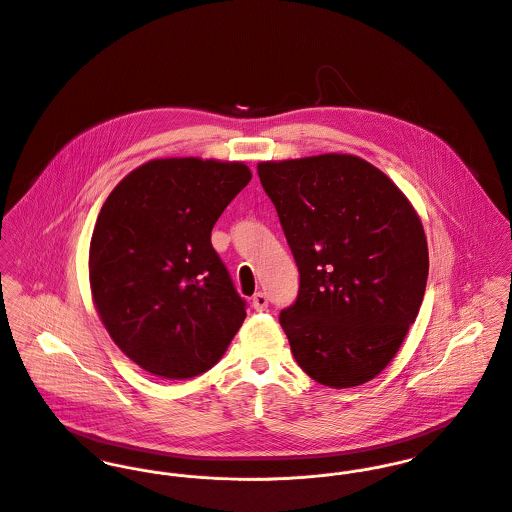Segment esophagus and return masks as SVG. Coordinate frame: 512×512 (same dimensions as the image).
Instances as JSON below:
<instances>
[{"instance_id":"esophagus-1","label":"esophagus","mask_w":512,"mask_h":512,"mask_svg":"<svg viewBox=\"0 0 512 512\" xmlns=\"http://www.w3.org/2000/svg\"><path fill=\"white\" fill-rule=\"evenodd\" d=\"M252 307H254L256 311H266V309H268V297H266V293H256V295L252 297Z\"/></svg>"}]
</instances>
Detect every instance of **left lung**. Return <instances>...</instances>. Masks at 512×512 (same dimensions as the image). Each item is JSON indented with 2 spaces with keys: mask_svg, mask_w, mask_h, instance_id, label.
<instances>
[{
  "mask_svg": "<svg viewBox=\"0 0 512 512\" xmlns=\"http://www.w3.org/2000/svg\"><path fill=\"white\" fill-rule=\"evenodd\" d=\"M299 270L280 325L315 382L351 388L398 353L428 282V242L404 193L357 155L258 163Z\"/></svg>",
  "mask_w": 512,
  "mask_h": 512,
  "instance_id": "left-lung-1",
  "label": "left lung"
}]
</instances>
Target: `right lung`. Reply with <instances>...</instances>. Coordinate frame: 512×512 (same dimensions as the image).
<instances>
[{
	"label": "right lung",
	"instance_id": "1",
	"mask_svg": "<svg viewBox=\"0 0 512 512\" xmlns=\"http://www.w3.org/2000/svg\"><path fill=\"white\" fill-rule=\"evenodd\" d=\"M252 179L240 161L153 159L100 209L88 272L96 311L126 357L183 380L213 368L246 317L211 230Z\"/></svg>",
	"mask_w": 512,
	"mask_h": 512
}]
</instances>
